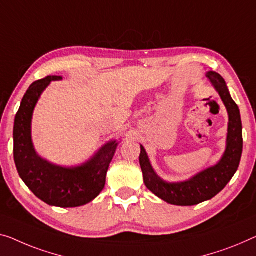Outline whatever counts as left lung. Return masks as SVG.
<instances>
[{
  "label": "left lung",
  "instance_id": "1",
  "mask_svg": "<svg viewBox=\"0 0 256 256\" xmlns=\"http://www.w3.org/2000/svg\"><path fill=\"white\" fill-rule=\"evenodd\" d=\"M208 79L218 92L228 112V144L218 164L202 171L184 182H166L154 172L144 148L141 146L139 162L146 188L155 196L176 206H193L210 200L222 190L238 170L242 152V125L238 106L232 100L224 79L210 71Z\"/></svg>",
  "mask_w": 256,
  "mask_h": 256
}]
</instances>
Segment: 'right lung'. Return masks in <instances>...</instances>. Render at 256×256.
Masks as SVG:
<instances>
[{
    "instance_id": "obj_1",
    "label": "right lung",
    "mask_w": 256,
    "mask_h": 256,
    "mask_svg": "<svg viewBox=\"0 0 256 256\" xmlns=\"http://www.w3.org/2000/svg\"><path fill=\"white\" fill-rule=\"evenodd\" d=\"M60 79L58 76H48L34 82L26 90L14 117V158L22 182L40 200L56 207H79L95 199L104 190L117 144H106L86 164L72 169L52 166L36 155L30 140L34 106L52 80Z\"/></svg>"
}]
</instances>
